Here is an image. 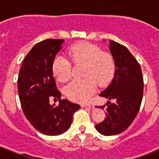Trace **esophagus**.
<instances>
[{
  "mask_svg": "<svg viewBox=\"0 0 159 159\" xmlns=\"http://www.w3.org/2000/svg\"><path fill=\"white\" fill-rule=\"evenodd\" d=\"M82 107H83L89 108V109H93V108H94L93 105H91V104H83Z\"/></svg>",
  "mask_w": 159,
  "mask_h": 159,
  "instance_id": "1",
  "label": "esophagus"
}]
</instances>
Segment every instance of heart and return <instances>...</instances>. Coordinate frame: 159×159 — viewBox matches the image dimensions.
<instances>
[{
  "label": "heart",
  "instance_id": "1",
  "mask_svg": "<svg viewBox=\"0 0 159 159\" xmlns=\"http://www.w3.org/2000/svg\"><path fill=\"white\" fill-rule=\"evenodd\" d=\"M68 56L75 64L85 65L83 80H75L64 88L66 96L74 102H85L96 91L97 86H107L116 71V62L112 55L102 52L93 43L80 42L71 46ZM53 75L57 80L65 83L71 76L70 62L61 57L55 58L52 64Z\"/></svg>",
  "mask_w": 159,
  "mask_h": 159
}]
</instances>
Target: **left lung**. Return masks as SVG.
<instances>
[{
	"label": "left lung",
	"instance_id": "8db88e82",
	"mask_svg": "<svg viewBox=\"0 0 159 159\" xmlns=\"http://www.w3.org/2000/svg\"><path fill=\"white\" fill-rule=\"evenodd\" d=\"M109 49L115 59L116 71L110 85L99 95L115 102H107V117L95 125L96 130L107 136L119 134L128 128L139 111L143 95V74L136 59L125 46L113 40Z\"/></svg>",
	"mask_w": 159,
	"mask_h": 159
}]
</instances>
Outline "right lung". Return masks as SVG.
<instances>
[{
	"mask_svg": "<svg viewBox=\"0 0 159 159\" xmlns=\"http://www.w3.org/2000/svg\"><path fill=\"white\" fill-rule=\"evenodd\" d=\"M64 40H43L31 49L19 71L17 88L24 114L36 130L47 135H59L69 128L73 114L80 106L61 99L53 77L52 64ZM59 105L49 103V99Z\"/></svg>",
	"mask_w": 159,
	"mask_h": 159,
	"instance_id": "obj_1",
	"label": "right lung"
}]
</instances>
